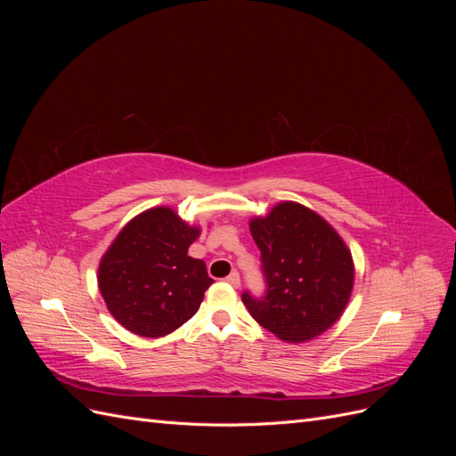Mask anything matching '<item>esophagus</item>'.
<instances>
[{"instance_id": "esophagus-1", "label": "esophagus", "mask_w": 456, "mask_h": 456, "mask_svg": "<svg viewBox=\"0 0 456 456\" xmlns=\"http://www.w3.org/2000/svg\"><path fill=\"white\" fill-rule=\"evenodd\" d=\"M226 283H230L232 287H240V273L232 272L230 275H226Z\"/></svg>"}]
</instances>
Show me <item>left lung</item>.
Masks as SVG:
<instances>
[{"label": "left lung", "instance_id": "obj_1", "mask_svg": "<svg viewBox=\"0 0 456 456\" xmlns=\"http://www.w3.org/2000/svg\"><path fill=\"white\" fill-rule=\"evenodd\" d=\"M260 249L265 295H241L262 327L287 342H305L333 325L348 305L354 262L346 243L308 207L283 201L251 220Z\"/></svg>", "mask_w": 456, "mask_h": 456}]
</instances>
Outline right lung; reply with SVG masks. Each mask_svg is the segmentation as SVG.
<instances>
[{"label": "right lung", "instance_id": "add662e5", "mask_svg": "<svg viewBox=\"0 0 456 456\" xmlns=\"http://www.w3.org/2000/svg\"><path fill=\"white\" fill-rule=\"evenodd\" d=\"M200 236L169 207L134 216L99 266L106 306L131 333L158 338L186 323L213 280L205 262L188 256Z\"/></svg>", "mask_w": 456, "mask_h": 456}]
</instances>
